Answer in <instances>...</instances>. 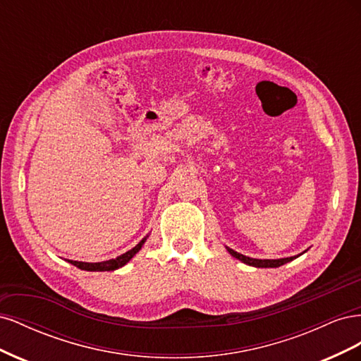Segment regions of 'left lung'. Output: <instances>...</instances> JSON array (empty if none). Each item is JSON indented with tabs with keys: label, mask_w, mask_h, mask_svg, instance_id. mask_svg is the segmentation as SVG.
Listing matches in <instances>:
<instances>
[{
	"label": "left lung",
	"mask_w": 361,
	"mask_h": 361,
	"mask_svg": "<svg viewBox=\"0 0 361 361\" xmlns=\"http://www.w3.org/2000/svg\"><path fill=\"white\" fill-rule=\"evenodd\" d=\"M226 248L233 257L239 259L250 267H256V268H279V267L285 265V264H288V262H290V260L297 257V256H293V257H283V259H253V257H248V256L238 253V251L228 248V247H226Z\"/></svg>",
	"instance_id": "obj_1"
}]
</instances>
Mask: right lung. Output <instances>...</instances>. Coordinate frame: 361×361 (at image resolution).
Here are the masks:
<instances>
[{"mask_svg": "<svg viewBox=\"0 0 361 361\" xmlns=\"http://www.w3.org/2000/svg\"><path fill=\"white\" fill-rule=\"evenodd\" d=\"M146 239H147V236L141 239V241L134 248H130L129 251H126V253L117 256L116 259L104 260V262H94V264H92V262H78V260H69V262L72 265H75L76 268L84 269V271H114V269H118V268H122L123 265H126L128 262L133 259L141 250V247H143V244L146 243Z\"/></svg>", "mask_w": 361, "mask_h": 361, "instance_id": "1", "label": "right lung"}]
</instances>
